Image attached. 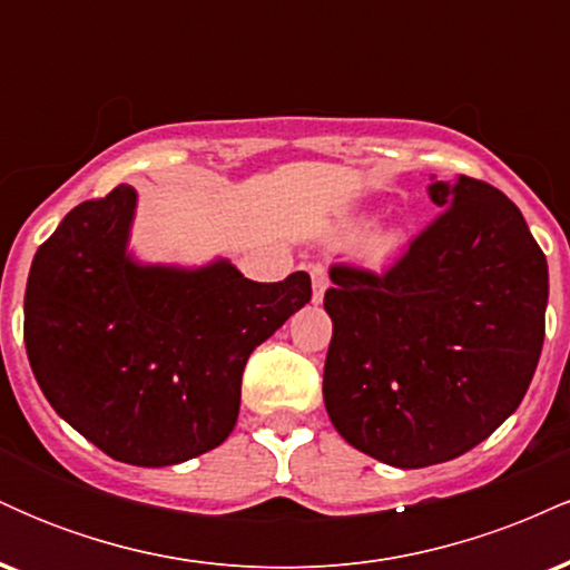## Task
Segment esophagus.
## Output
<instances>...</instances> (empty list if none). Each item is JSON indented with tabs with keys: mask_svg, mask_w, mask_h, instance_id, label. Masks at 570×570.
Wrapping results in <instances>:
<instances>
[{
	"mask_svg": "<svg viewBox=\"0 0 570 570\" xmlns=\"http://www.w3.org/2000/svg\"><path fill=\"white\" fill-rule=\"evenodd\" d=\"M311 284H313V303H322L324 299V292H326V286H330V281H326V271L322 265H316L311 271Z\"/></svg>",
	"mask_w": 570,
	"mask_h": 570,
	"instance_id": "1",
	"label": "esophagus"
}]
</instances>
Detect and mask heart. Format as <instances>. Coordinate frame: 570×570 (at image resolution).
<instances>
[{"mask_svg":"<svg viewBox=\"0 0 570 570\" xmlns=\"http://www.w3.org/2000/svg\"><path fill=\"white\" fill-rule=\"evenodd\" d=\"M367 230L370 222H356V225L351 227V238H358V235H364ZM399 246H402V235L396 230H381L370 238V252L375 254V257H391Z\"/></svg>","mask_w":570,"mask_h":570,"instance_id":"obj_1","label":"heart"}]
</instances>
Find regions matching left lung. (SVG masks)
<instances>
[{
	"label": "left lung",
	"mask_w": 570,
	"mask_h": 570,
	"mask_svg": "<svg viewBox=\"0 0 570 570\" xmlns=\"http://www.w3.org/2000/svg\"><path fill=\"white\" fill-rule=\"evenodd\" d=\"M440 217L394 267H332L324 404L356 450L396 469L453 461L520 407L544 345L547 257L485 181L431 176Z\"/></svg>",
	"instance_id": "8db88e82"
}]
</instances>
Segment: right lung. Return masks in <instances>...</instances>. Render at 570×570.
<instances>
[{
	"instance_id": "add662e5",
	"label": "right lung",
	"mask_w": 570,
	"mask_h": 570,
	"mask_svg": "<svg viewBox=\"0 0 570 570\" xmlns=\"http://www.w3.org/2000/svg\"><path fill=\"white\" fill-rule=\"evenodd\" d=\"M136 206L134 187H115L37 248L23 340L71 429L115 461L160 469L230 436L248 356L311 303V276L257 284L227 257L144 263L130 248Z\"/></svg>"
}]
</instances>
